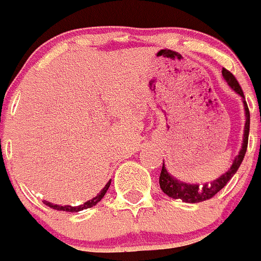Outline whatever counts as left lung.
<instances>
[{"label":"left lung","mask_w":261,"mask_h":261,"mask_svg":"<svg viewBox=\"0 0 261 261\" xmlns=\"http://www.w3.org/2000/svg\"><path fill=\"white\" fill-rule=\"evenodd\" d=\"M222 76L229 84V87L236 93H238L242 97L243 101V108H245V130H243V142H242V148L239 151L238 156L233 160V164L225 171L224 174L216 178L215 180L210 183H203V186H199L198 183H186L182 180L177 179L175 177L169 173L165 168V164H163V169H161V174H160V187L168 196L173 199H180V200L186 201V203H199V201L208 200V199L213 198L216 194L221 189L226 186V183L231 179L237 170L241 166L242 161L245 159L246 151H247V143H248V133H250V110H248L247 102L245 100V95L242 91L241 86L237 82L236 76L226 69H222Z\"/></svg>","instance_id":"8db88e82"}]
</instances>
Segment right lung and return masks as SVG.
I'll use <instances>...</instances> for the list:
<instances>
[{"label": "right lung", "instance_id": "add662e5", "mask_svg": "<svg viewBox=\"0 0 261 261\" xmlns=\"http://www.w3.org/2000/svg\"><path fill=\"white\" fill-rule=\"evenodd\" d=\"M110 182H112V179H109V182L105 185L104 189L101 190V191L98 192L97 195H96L95 198L91 199V200L86 201L84 204H82V205H76V206H71V205H58V204H51L49 203V201L46 200H43V203L45 204V205L50 206V208H53V210H57V211H66V212H79V211H83V210H87V208H91V206L96 205V204L98 203V201L101 200L102 198H104V195L107 194L108 189H109L110 186Z\"/></svg>", "mask_w": 261, "mask_h": 261}]
</instances>
